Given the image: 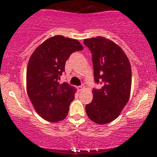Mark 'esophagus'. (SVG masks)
Masks as SVG:
<instances>
[{
	"mask_svg": "<svg viewBox=\"0 0 157 157\" xmlns=\"http://www.w3.org/2000/svg\"><path fill=\"white\" fill-rule=\"evenodd\" d=\"M83 89H84V86H78V87H77V89H78L79 91H82V90Z\"/></svg>",
	"mask_w": 157,
	"mask_h": 157,
	"instance_id": "1",
	"label": "esophagus"
}]
</instances>
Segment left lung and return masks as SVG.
Returning <instances> with one entry per match:
<instances>
[{"label": "left lung", "mask_w": 157, "mask_h": 157, "mask_svg": "<svg viewBox=\"0 0 157 157\" xmlns=\"http://www.w3.org/2000/svg\"><path fill=\"white\" fill-rule=\"evenodd\" d=\"M91 51L94 77L100 89H94L93 100L86 105L88 117L95 123L104 125L118 117L129 100L131 68L123 50L103 37L85 39Z\"/></svg>", "instance_id": "obj_1"}]
</instances>
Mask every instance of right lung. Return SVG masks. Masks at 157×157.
Instances as JSON below:
<instances>
[{
	"mask_svg": "<svg viewBox=\"0 0 157 157\" xmlns=\"http://www.w3.org/2000/svg\"><path fill=\"white\" fill-rule=\"evenodd\" d=\"M83 47L78 40L56 35L34 51L26 71L28 96L35 111L48 122H57L67 116L77 90L59 80L71 54Z\"/></svg>",
	"mask_w": 157,
	"mask_h": 157,
	"instance_id": "right-lung-1",
	"label": "right lung"
}]
</instances>
